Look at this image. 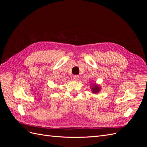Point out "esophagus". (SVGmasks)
Instances as JSON below:
<instances>
[{"mask_svg": "<svg viewBox=\"0 0 147 147\" xmlns=\"http://www.w3.org/2000/svg\"><path fill=\"white\" fill-rule=\"evenodd\" d=\"M78 78H79V76H78V75H74V76L73 77L74 80H75V81H77L78 80Z\"/></svg>", "mask_w": 147, "mask_h": 147, "instance_id": "1", "label": "esophagus"}]
</instances>
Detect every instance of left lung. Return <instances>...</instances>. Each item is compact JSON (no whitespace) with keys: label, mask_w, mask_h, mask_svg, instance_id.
Wrapping results in <instances>:
<instances>
[{"label":"left lung","mask_w":147,"mask_h":147,"mask_svg":"<svg viewBox=\"0 0 147 147\" xmlns=\"http://www.w3.org/2000/svg\"><path fill=\"white\" fill-rule=\"evenodd\" d=\"M100 88L98 84H96L95 83L92 84V87L91 88V91L92 92L96 94V93H98L100 91Z\"/></svg>","instance_id":"8db88e82"}]
</instances>
